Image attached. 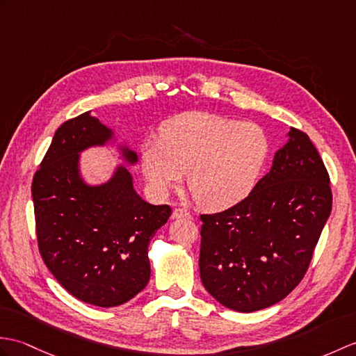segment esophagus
<instances>
[{"instance_id": "34e87169", "label": "esophagus", "mask_w": 356, "mask_h": 356, "mask_svg": "<svg viewBox=\"0 0 356 356\" xmlns=\"http://www.w3.org/2000/svg\"><path fill=\"white\" fill-rule=\"evenodd\" d=\"M193 216L184 208H176L172 211V218H191Z\"/></svg>"}]
</instances>
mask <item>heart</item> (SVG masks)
Here are the masks:
<instances>
[{
	"label": "heart",
	"instance_id": "b5f03b06",
	"mask_svg": "<svg viewBox=\"0 0 356 356\" xmlns=\"http://www.w3.org/2000/svg\"><path fill=\"white\" fill-rule=\"evenodd\" d=\"M270 154V140L250 121L206 112H188L167 121L161 139H147L140 148L143 171L158 194L186 185L198 206L222 211L252 193Z\"/></svg>",
	"mask_w": 356,
	"mask_h": 356
}]
</instances>
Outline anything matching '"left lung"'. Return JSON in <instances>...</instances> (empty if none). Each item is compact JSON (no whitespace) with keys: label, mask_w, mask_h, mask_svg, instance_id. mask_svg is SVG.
I'll return each mask as SVG.
<instances>
[{"label":"left lung","mask_w":356,"mask_h":356,"mask_svg":"<svg viewBox=\"0 0 356 356\" xmlns=\"http://www.w3.org/2000/svg\"><path fill=\"white\" fill-rule=\"evenodd\" d=\"M288 136L243 202L200 216L203 286L234 311L268 308L300 284L332 209L317 148L299 129Z\"/></svg>","instance_id":"8db88e82"}]
</instances>
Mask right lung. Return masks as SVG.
Here are the masks:
<instances>
[{
  "mask_svg": "<svg viewBox=\"0 0 356 356\" xmlns=\"http://www.w3.org/2000/svg\"><path fill=\"white\" fill-rule=\"evenodd\" d=\"M111 129L89 112L56 130L31 184L39 253L66 291L95 307H118L150 279L148 244L171 216L134 189L120 167L104 185L89 186L79 175V153L103 145ZM130 163L136 153L122 150Z\"/></svg>",
  "mask_w": 356,
  "mask_h": 356,
  "instance_id": "add662e5",
  "label": "right lung"
}]
</instances>
